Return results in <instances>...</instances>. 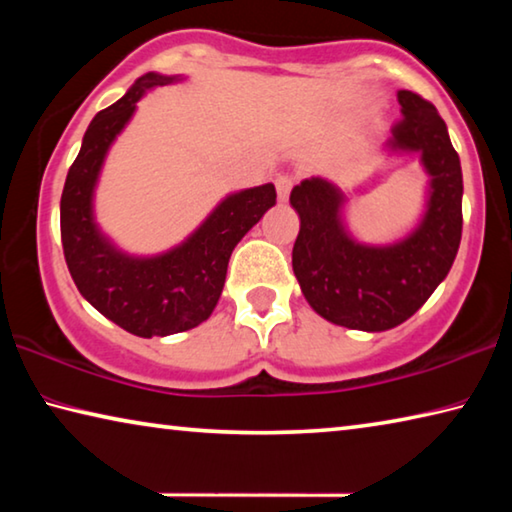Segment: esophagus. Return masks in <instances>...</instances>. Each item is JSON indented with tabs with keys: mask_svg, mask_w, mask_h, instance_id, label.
Masks as SVG:
<instances>
[{
	"mask_svg": "<svg viewBox=\"0 0 512 512\" xmlns=\"http://www.w3.org/2000/svg\"><path fill=\"white\" fill-rule=\"evenodd\" d=\"M293 183H296V178L289 176V173H282V176L275 178V187H277V196H280V201H287Z\"/></svg>",
	"mask_w": 512,
	"mask_h": 512,
	"instance_id": "34e87169",
	"label": "esophagus"
}]
</instances>
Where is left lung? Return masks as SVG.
Wrapping results in <instances>:
<instances>
[{"mask_svg":"<svg viewBox=\"0 0 512 512\" xmlns=\"http://www.w3.org/2000/svg\"><path fill=\"white\" fill-rule=\"evenodd\" d=\"M402 119L391 151H418L431 176L424 219L393 246L357 244L341 223L345 196L323 178L302 180L289 201L300 216L293 273L316 314L341 327L384 332L411 318L452 268L463 232L461 160L443 117L411 90L397 92Z\"/></svg>","mask_w":512,"mask_h":512,"instance_id":"obj_1","label":"left lung"}]
</instances>
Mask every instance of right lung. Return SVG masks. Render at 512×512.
<instances>
[{
	"mask_svg": "<svg viewBox=\"0 0 512 512\" xmlns=\"http://www.w3.org/2000/svg\"><path fill=\"white\" fill-rule=\"evenodd\" d=\"M173 81L176 76L144 74L90 121L60 196V239L74 284L94 309L142 339L185 332L210 318L232 250L277 198L271 183L232 194L183 246L149 259L119 253L101 235L92 216V192L103 158L142 94Z\"/></svg>",
	"mask_w": 512,
	"mask_h": 512,
	"instance_id": "right-lung-1",
	"label": "right lung"
}]
</instances>
